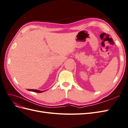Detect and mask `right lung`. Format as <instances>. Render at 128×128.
<instances>
[{
    "label": "right lung",
    "instance_id": "obj_1",
    "mask_svg": "<svg viewBox=\"0 0 128 128\" xmlns=\"http://www.w3.org/2000/svg\"><path fill=\"white\" fill-rule=\"evenodd\" d=\"M28 91H32V92H38V93H41L44 92V91H39L38 90H34V89H28Z\"/></svg>",
    "mask_w": 128,
    "mask_h": 128
}]
</instances>
